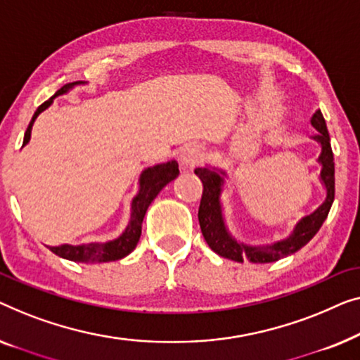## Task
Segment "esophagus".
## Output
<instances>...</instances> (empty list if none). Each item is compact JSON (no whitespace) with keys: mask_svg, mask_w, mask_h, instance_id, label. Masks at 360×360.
<instances>
[{"mask_svg":"<svg viewBox=\"0 0 360 360\" xmlns=\"http://www.w3.org/2000/svg\"><path fill=\"white\" fill-rule=\"evenodd\" d=\"M202 156H204V151L199 146L195 145H187L181 153V166L186 169H192L195 168L197 165L202 161Z\"/></svg>","mask_w":360,"mask_h":360,"instance_id":"obj_1","label":"esophagus"}]
</instances>
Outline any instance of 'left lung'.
Instances as JSON below:
<instances>
[{
  "instance_id": "1",
  "label": "left lung",
  "mask_w": 360,
  "mask_h": 360,
  "mask_svg": "<svg viewBox=\"0 0 360 360\" xmlns=\"http://www.w3.org/2000/svg\"><path fill=\"white\" fill-rule=\"evenodd\" d=\"M311 125L320 134L313 136L321 145V155L318 161L321 165L320 178L326 187V199L313 214L307 215L305 219L298 221L292 235L287 240L277 241L271 246H248L243 243L236 241L229 230H226L224 215H221V204L220 194L221 186H224V171H217L212 168H197L194 173L199 176L204 186L202 191V199L199 205V224L202 235H204L207 245L215 251L217 255L226 259L243 262L250 261L256 264H264V262H274L282 257L300 250L316 235L318 230L321 229L323 221L326 220L328 214L334 200V156L331 150L330 134H328L325 117L321 110H316L311 117Z\"/></svg>"
}]
</instances>
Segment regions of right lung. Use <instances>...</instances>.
I'll return each instance as SVG.
<instances>
[{
  "mask_svg": "<svg viewBox=\"0 0 360 360\" xmlns=\"http://www.w3.org/2000/svg\"><path fill=\"white\" fill-rule=\"evenodd\" d=\"M81 81H75V83H68L60 88L49 101H45L44 104L39 105V109L35 110L30 120L29 127L24 134L22 146L27 143L30 139V130H32V124L37 119V115L49 108L52 104L53 98H57L60 94H65L70 88H73L75 84H79ZM179 168L176 161H168V163L156 165L153 168L145 169L140 176V191L139 194L131 200V215H130V224L127 229L120 235L117 240L108 241V243H89V245H62V246H49L50 251L65 259L77 261V262H108V261H117L122 259L135 250L136 243L140 240L141 235V221L146 214L151 202L155 200V197L160 194V191L171 182L178 178Z\"/></svg>",
  "mask_w": 360,
  "mask_h": 360,
  "instance_id": "right-lung-1",
  "label": "right lung"
}]
</instances>
